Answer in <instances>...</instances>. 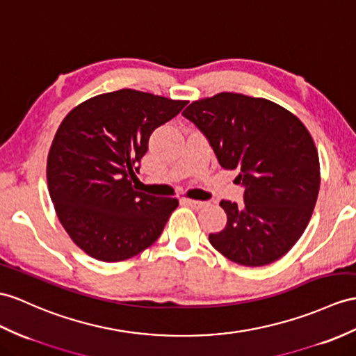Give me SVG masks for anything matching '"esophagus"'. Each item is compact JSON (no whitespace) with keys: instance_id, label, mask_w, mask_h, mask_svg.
I'll return each instance as SVG.
<instances>
[{"instance_id":"34e87169","label":"esophagus","mask_w":356,"mask_h":356,"mask_svg":"<svg viewBox=\"0 0 356 356\" xmlns=\"http://www.w3.org/2000/svg\"><path fill=\"white\" fill-rule=\"evenodd\" d=\"M184 202L188 204L190 207L193 208H204L208 205V202H204V201H195V199H184Z\"/></svg>"}]
</instances>
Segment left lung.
I'll return each mask as SVG.
<instances>
[{
	"instance_id": "obj_1",
	"label": "left lung",
	"mask_w": 356,
	"mask_h": 356,
	"mask_svg": "<svg viewBox=\"0 0 356 356\" xmlns=\"http://www.w3.org/2000/svg\"><path fill=\"white\" fill-rule=\"evenodd\" d=\"M183 116L245 188L241 205L220 202L228 220L210 243L241 266L280 259L305 231L318 195V154L305 125L278 104L231 92L192 102Z\"/></svg>"
}]
</instances>
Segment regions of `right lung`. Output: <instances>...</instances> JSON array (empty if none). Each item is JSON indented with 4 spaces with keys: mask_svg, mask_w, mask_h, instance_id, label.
Wrapping results in <instances>:
<instances>
[{
    "mask_svg": "<svg viewBox=\"0 0 356 356\" xmlns=\"http://www.w3.org/2000/svg\"><path fill=\"white\" fill-rule=\"evenodd\" d=\"M186 106L122 89L84 101L60 124L48 154L49 196L60 223L88 255L122 261L161 236L178 201L136 192L133 181L154 129Z\"/></svg>",
    "mask_w": 356,
    "mask_h": 356,
    "instance_id": "obj_1",
    "label": "right lung"
}]
</instances>
